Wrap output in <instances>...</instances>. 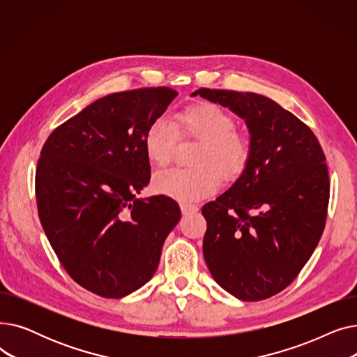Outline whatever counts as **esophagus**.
Returning <instances> with one entry per match:
<instances>
[{
  "label": "esophagus",
  "mask_w": 357,
  "mask_h": 357,
  "mask_svg": "<svg viewBox=\"0 0 357 357\" xmlns=\"http://www.w3.org/2000/svg\"><path fill=\"white\" fill-rule=\"evenodd\" d=\"M181 211H182L183 215H188V214L197 213V211H198V207H197V205H194V204H186V202H183V204H181Z\"/></svg>",
  "instance_id": "1"
}]
</instances>
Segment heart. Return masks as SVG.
<instances>
[{"mask_svg": "<svg viewBox=\"0 0 357 357\" xmlns=\"http://www.w3.org/2000/svg\"><path fill=\"white\" fill-rule=\"evenodd\" d=\"M178 120L176 127L166 117L155 119L146 130L143 147L150 162L165 166L172 159L178 128L183 135L202 140L195 159L198 167H172L153 179L156 192L192 202L217 191L220 174L234 178L243 171L250 155V143L236 131L237 123L230 112L213 102L194 104L182 111Z\"/></svg>", "mask_w": 357, "mask_h": 357, "instance_id": "heart-1", "label": "heart"}]
</instances>
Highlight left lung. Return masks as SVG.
<instances>
[{
    "label": "left lung",
    "instance_id": "left-lung-1",
    "mask_svg": "<svg viewBox=\"0 0 357 357\" xmlns=\"http://www.w3.org/2000/svg\"><path fill=\"white\" fill-rule=\"evenodd\" d=\"M245 120L250 155L241 175L201 213L202 252L215 282L243 301L285 289L321 238L330 181L308 126L255 92L201 88L191 93Z\"/></svg>",
    "mask_w": 357,
    "mask_h": 357
}]
</instances>
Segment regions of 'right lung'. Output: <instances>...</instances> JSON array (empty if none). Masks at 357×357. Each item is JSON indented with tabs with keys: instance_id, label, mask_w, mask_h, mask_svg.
Listing matches in <instances>:
<instances>
[{
	"instance_id": "1",
	"label": "right lung",
	"mask_w": 357,
	"mask_h": 357,
	"mask_svg": "<svg viewBox=\"0 0 357 357\" xmlns=\"http://www.w3.org/2000/svg\"><path fill=\"white\" fill-rule=\"evenodd\" d=\"M176 96L165 86L109 93L52 131L42 149L43 230L69 276L100 296L123 298L149 282L181 220L172 198H137L150 181L144 133Z\"/></svg>"
}]
</instances>
